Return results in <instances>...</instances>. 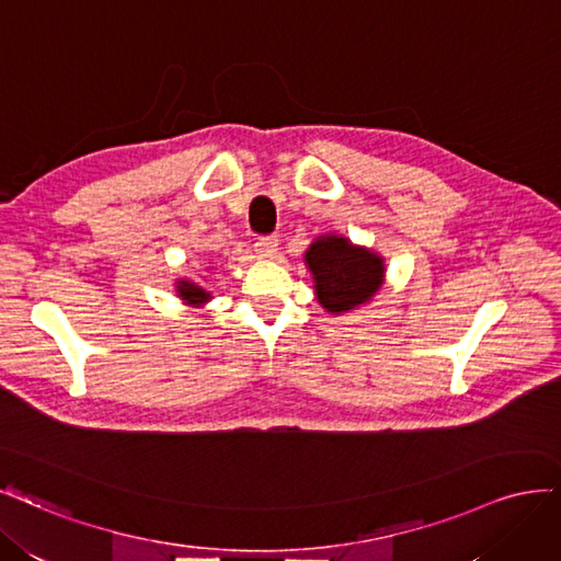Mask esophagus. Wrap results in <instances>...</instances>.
Masks as SVG:
<instances>
[{
	"mask_svg": "<svg viewBox=\"0 0 561 561\" xmlns=\"http://www.w3.org/2000/svg\"><path fill=\"white\" fill-rule=\"evenodd\" d=\"M254 251L259 259H273L277 254V238H259Z\"/></svg>",
	"mask_w": 561,
	"mask_h": 561,
	"instance_id": "obj_1",
	"label": "esophagus"
}]
</instances>
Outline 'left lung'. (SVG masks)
Returning <instances> with one entry per match:
<instances>
[{
	"label": "left lung",
	"mask_w": 561,
	"mask_h": 561,
	"mask_svg": "<svg viewBox=\"0 0 561 561\" xmlns=\"http://www.w3.org/2000/svg\"><path fill=\"white\" fill-rule=\"evenodd\" d=\"M302 261L314 282V298L329 314H345L368 305L387 282L385 256L340 232L314 238Z\"/></svg>",
	"instance_id": "obj_1"
}]
</instances>
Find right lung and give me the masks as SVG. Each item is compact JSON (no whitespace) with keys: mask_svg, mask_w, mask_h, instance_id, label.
Returning <instances> with one entry per match:
<instances>
[{"mask_svg":"<svg viewBox=\"0 0 561 561\" xmlns=\"http://www.w3.org/2000/svg\"><path fill=\"white\" fill-rule=\"evenodd\" d=\"M174 291H176L179 300H184V305H191V307H195V310H201V307H205L211 300V294L207 291V288L188 277L176 279Z\"/></svg>","mask_w":561,"mask_h":561,"instance_id":"right-lung-1","label":"right lung"}]
</instances>
